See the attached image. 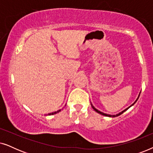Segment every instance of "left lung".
<instances>
[{"label": "left lung", "instance_id": "left-lung-1", "mask_svg": "<svg viewBox=\"0 0 153 153\" xmlns=\"http://www.w3.org/2000/svg\"><path fill=\"white\" fill-rule=\"evenodd\" d=\"M140 94H141V92H140L139 93V96H138V97H137V99L135 100V102H134V103L131 104V105H130L129 106V107H127V108H125V110H123V111H121V112H120V113H118V114H116V115H110V114H104V113H103V112H102V111H99V110H97V108H95V106H94L93 104H92V103L91 102V106H92V108H93L94 110L96 112H97L98 114H101V115H102V116H108V117H112V118H114V117H117V116H120V115H121L122 114H123V113H124L125 111H127V109H128V108H129L131 107V106H132L136 102H137V101L138 100V99H139V96H140Z\"/></svg>", "mask_w": 153, "mask_h": 153}]
</instances>
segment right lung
Listing matches in <instances>:
<instances>
[{
    "label": "right lung",
    "instance_id": "obj_1",
    "mask_svg": "<svg viewBox=\"0 0 153 153\" xmlns=\"http://www.w3.org/2000/svg\"><path fill=\"white\" fill-rule=\"evenodd\" d=\"M66 105V104H65ZM60 111H61V109H59V110H58L57 111H54V112H52V113H50V114H48L47 115H49V116H51V115H54V114H57V113H58V112H60ZM46 116H47V114H46Z\"/></svg>",
    "mask_w": 153,
    "mask_h": 153
}]
</instances>
